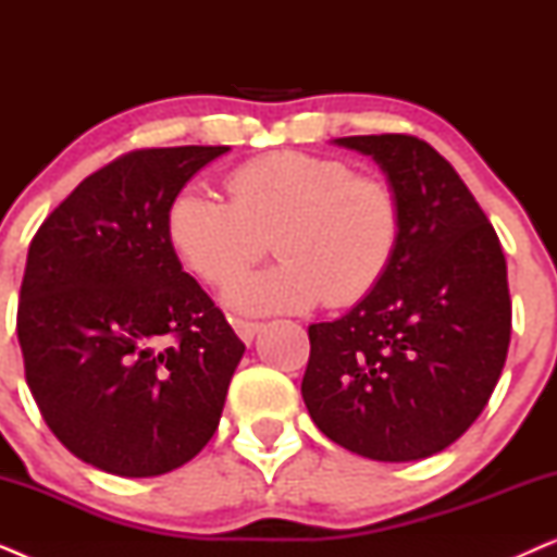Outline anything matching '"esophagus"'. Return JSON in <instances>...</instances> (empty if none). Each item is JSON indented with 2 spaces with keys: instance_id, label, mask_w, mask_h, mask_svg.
Listing matches in <instances>:
<instances>
[{
  "instance_id": "esophagus-1",
  "label": "esophagus",
  "mask_w": 557,
  "mask_h": 557,
  "mask_svg": "<svg viewBox=\"0 0 557 557\" xmlns=\"http://www.w3.org/2000/svg\"><path fill=\"white\" fill-rule=\"evenodd\" d=\"M231 324H233L235 334H238V337L246 342V345H250L256 334L261 332V324H258V322H246V319H231Z\"/></svg>"
}]
</instances>
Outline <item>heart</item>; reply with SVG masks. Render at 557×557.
Listing matches in <instances>:
<instances>
[{
	"label": "heart",
	"mask_w": 557,
	"mask_h": 557,
	"mask_svg": "<svg viewBox=\"0 0 557 557\" xmlns=\"http://www.w3.org/2000/svg\"><path fill=\"white\" fill-rule=\"evenodd\" d=\"M231 202L189 185L166 208V238L187 271L225 288L274 238L282 263L227 288L246 314L352 307L380 286L400 243V202L342 159L276 151L227 177Z\"/></svg>",
	"instance_id": "b5f03b06"
}]
</instances>
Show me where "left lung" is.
Returning <instances> with one entry per match:
<instances>
[{"instance_id": "1", "label": "left lung", "mask_w": 557, "mask_h": 557, "mask_svg": "<svg viewBox=\"0 0 557 557\" xmlns=\"http://www.w3.org/2000/svg\"><path fill=\"white\" fill-rule=\"evenodd\" d=\"M400 202L385 278L309 326L301 398L317 429L375 461H418L482 413L507 360L512 301L499 238L451 164L406 134L342 136Z\"/></svg>"}]
</instances>
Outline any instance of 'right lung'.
Wrapping results in <instances>:
<instances>
[{"label":"right lung","mask_w":557,"mask_h":557,"mask_svg":"<svg viewBox=\"0 0 557 557\" xmlns=\"http://www.w3.org/2000/svg\"><path fill=\"white\" fill-rule=\"evenodd\" d=\"M231 147L139 149L81 182L29 243L17 337L45 423L116 476L202 451L246 345L166 238L172 197Z\"/></svg>","instance_id":"add662e5"}]
</instances>
